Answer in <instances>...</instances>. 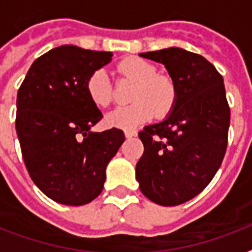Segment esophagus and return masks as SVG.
Listing matches in <instances>:
<instances>
[{
    "label": "esophagus",
    "mask_w": 252,
    "mask_h": 252,
    "mask_svg": "<svg viewBox=\"0 0 252 252\" xmlns=\"http://www.w3.org/2000/svg\"><path fill=\"white\" fill-rule=\"evenodd\" d=\"M124 134H126V138H132V137H134V136H137V133H136L134 130H126V132H124Z\"/></svg>",
    "instance_id": "obj_1"
}]
</instances>
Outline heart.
Segmentation results:
<instances>
[{
    "instance_id": "obj_1",
    "label": "heart",
    "mask_w": 252,
    "mask_h": 252,
    "mask_svg": "<svg viewBox=\"0 0 252 252\" xmlns=\"http://www.w3.org/2000/svg\"><path fill=\"white\" fill-rule=\"evenodd\" d=\"M119 72L136 81L132 100L128 106L111 111L106 116L110 126L120 129H133L156 114L162 116L171 110L176 98L175 82L167 76L157 74L152 63L140 57H128L119 64ZM87 95L95 106L107 107L112 102V89L104 69H96L86 82Z\"/></svg>"
}]
</instances>
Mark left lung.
<instances>
[{
    "instance_id": "8db88e82",
    "label": "left lung",
    "mask_w": 252,
    "mask_h": 252,
    "mask_svg": "<svg viewBox=\"0 0 252 252\" xmlns=\"http://www.w3.org/2000/svg\"><path fill=\"white\" fill-rule=\"evenodd\" d=\"M140 56L165 65L176 98L163 122L138 133L144 154L136 179L148 199L174 207L199 195L222 163L230 107L222 76L203 56L176 47Z\"/></svg>"
}]
</instances>
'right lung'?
I'll use <instances>...</instances> for the list:
<instances>
[{"label": "right lung", "instance_id": "1", "mask_svg": "<svg viewBox=\"0 0 252 252\" xmlns=\"http://www.w3.org/2000/svg\"><path fill=\"white\" fill-rule=\"evenodd\" d=\"M111 52L61 45L33 61L17 95V129L31 179L49 199L85 205L100 195L106 167L126 137L118 128L91 132L103 118L86 90Z\"/></svg>", "mask_w": 252, "mask_h": 252}]
</instances>
